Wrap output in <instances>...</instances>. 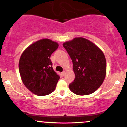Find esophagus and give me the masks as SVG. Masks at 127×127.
Wrapping results in <instances>:
<instances>
[{"label": "esophagus", "mask_w": 127, "mask_h": 127, "mask_svg": "<svg viewBox=\"0 0 127 127\" xmlns=\"http://www.w3.org/2000/svg\"><path fill=\"white\" fill-rule=\"evenodd\" d=\"M65 72H64V71H63V72H62V75L63 76L64 75H65Z\"/></svg>", "instance_id": "1"}]
</instances>
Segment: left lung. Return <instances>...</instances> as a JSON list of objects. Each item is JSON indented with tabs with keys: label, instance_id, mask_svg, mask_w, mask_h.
I'll return each mask as SVG.
<instances>
[{
	"label": "left lung",
	"instance_id": "obj_1",
	"mask_svg": "<svg viewBox=\"0 0 127 127\" xmlns=\"http://www.w3.org/2000/svg\"><path fill=\"white\" fill-rule=\"evenodd\" d=\"M73 62L75 74L69 88L77 95H88L103 84L106 74V60L97 46L83 37H76L63 44Z\"/></svg>",
	"mask_w": 127,
	"mask_h": 127
}]
</instances>
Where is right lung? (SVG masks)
I'll use <instances>...</instances> for the list:
<instances>
[{
  "mask_svg": "<svg viewBox=\"0 0 127 127\" xmlns=\"http://www.w3.org/2000/svg\"><path fill=\"white\" fill-rule=\"evenodd\" d=\"M59 47L57 42L43 39L27 47L19 61V71L26 87L39 96L55 90L60 76L54 71L50 57Z\"/></svg>",
  "mask_w": 127,
  "mask_h": 127,
  "instance_id": "obj_1",
  "label": "right lung"
}]
</instances>
